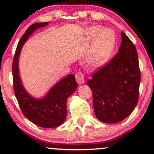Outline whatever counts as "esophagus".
I'll use <instances>...</instances> for the list:
<instances>
[{"label":"esophagus","instance_id":"esophagus-1","mask_svg":"<svg viewBox=\"0 0 154 154\" xmlns=\"http://www.w3.org/2000/svg\"><path fill=\"white\" fill-rule=\"evenodd\" d=\"M75 78L77 82L79 85H82L85 83V77L82 73H81L80 72H77L75 75Z\"/></svg>","mask_w":154,"mask_h":154}]
</instances>
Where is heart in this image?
<instances>
[{"label":"heart","instance_id":"heart-1","mask_svg":"<svg viewBox=\"0 0 154 154\" xmlns=\"http://www.w3.org/2000/svg\"><path fill=\"white\" fill-rule=\"evenodd\" d=\"M88 36L94 40L88 56V64L92 67L103 66L109 61L115 47V34L109 29L94 26L89 29Z\"/></svg>","mask_w":154,"mask_h":154}]
</instances>
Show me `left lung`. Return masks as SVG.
Listing matches in <instances>:
<instances>
[{
  "mask_svg": "<svg viewBox=\"0 0 154 154\" xmlns=\"http://www.w3.org/2000/svg\"><path fill=\"white\" fill-rule=\"evenodd\" d=\"M121 35L117 54L87 82L93 92L95 116L104 123L122 121L138 100L140 72L137 50L125 33L122 32Z\"/></svg>",
  "mask_w": 154,
  "mask_h": 154,
  "instance_id": "left-lung-1",
  "label": "left lung"
}]
</instances>
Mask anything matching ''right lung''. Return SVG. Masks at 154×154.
<instances>
[{"label": "right lung", "instance_id": "right-lung-1", "mask_svg": "<svg viewBox=\"0 0 154 154\" xmlns=\"http://www.w3.org/2000/svg\"><path fill=\"white\" fill-rule=\"evenodd\" d=\"M49 22L35 23L26 29L17 45L12 66L14 90L19 106L24 115L35 125L44 128H57L64 122L66 117V101L77 88L74 75H67L54 85L41 98H35L24 88L19 74V60L23 45L32 34Z\"/></svg>", "mask_w": 154, "mask_h": 154}]
</instances>
